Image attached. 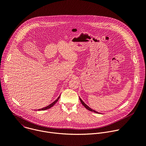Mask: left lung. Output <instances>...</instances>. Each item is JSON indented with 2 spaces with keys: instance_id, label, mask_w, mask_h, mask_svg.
<instances>
[{
  "instance_id": "1",
  "label": "left lung",
  "mask_w": 146,
  "mask_h": 146,
  "mask_svg": "<svg viewBox=\"0 0 146 146\" xmlns=\"http://www.w3.org/2000/svg\"><path fill=\"white\" fill-rule=\"evenodd\" d=\"M79 99H80V102H81V103L82 104V105L86 108V109H88V110H89V111H92V112H96V113H99L98 112H97V111H94V110H92V108H90L89 107H88L82 100H81V99L80 98H79Z\"/></svg>"
}]
</instances>
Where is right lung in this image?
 I'll return each mask as SVG.
<instances>
[{
	"label": "right lung",
	"mask_w": 146,
	"mask_h": 146,
	"mask_svg": "<svg viewBox=\"0 0 146 146\" xmlns=\"http://www.w3.org/2000/svg\"><path fill=\"white\" fill-rule=\"evenodd\" d=\"M60 96L58 97V98L53 102V103H52V104H50L49 106H47V107H44V108H41V109H39L38 110L39 111H40V110H47V109H48V108H51L52 107H53L54 104H55V103H57V102L58 100V99H59V98H60Z\"/></svg>",
	"instance_id": "obj_1"
}]
</instances>
